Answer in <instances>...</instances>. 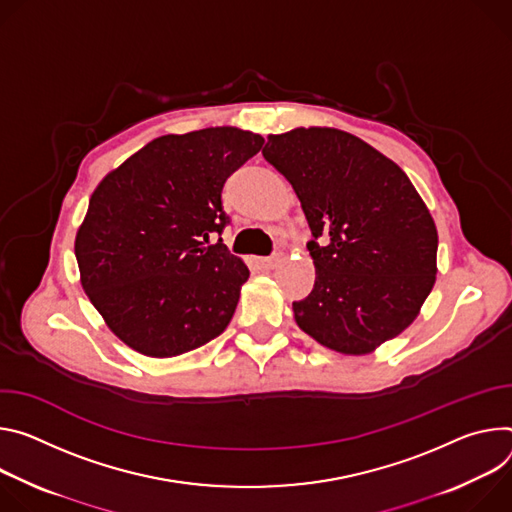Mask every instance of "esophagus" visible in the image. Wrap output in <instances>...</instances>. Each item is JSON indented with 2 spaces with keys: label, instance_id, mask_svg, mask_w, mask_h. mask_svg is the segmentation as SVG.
I'll list each match as a JSON object with an SVG mask.
<instances>
[{
  "label": "esophagus",
  "instance_id": "obj_1",
  "mask_svg": "<svg viewBox=\"0 0 512 512\" xmlns=\"http://www.w3.org/2000/svg\"><path fill=\"white\" fill-rule=\"evenodd\" d=\"M278 262H280V254H274V256H264V258H256V264H258L260 268H264V270H268V268H274Z\"/></svg>",
  "mask_w": 512,
  "mask_h": 512
}]
</instances>
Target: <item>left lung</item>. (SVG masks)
Masks as SVG:
<instances>
[{"label":"left lung","mask_w":512,"mask_h":512,"mask_svg":"<svg viewBox=\"0 0 512 512\" xmlns=\"http://www.w3.org/2000/svg\"><path fill=\"white\" fill-rule=\"evenodd\" d=\"M262 154L293 185L313 234L317 276L293 303L297 325L348 356L405 331L435 285L437 227L403 168L335 128L270 134Z\"/></svg>","instance_id":"left-lung-1"}]
</instances>
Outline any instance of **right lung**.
<instances>
[{
  "label": "right lung",
  "mask_w": 512,
  "mask_h": 512,
  "mask_svg": "<svg viewBox=\"0 0 512 512\" xmlns=\"http://www.w3.org/2000/svg\"><path fill=\"white\" fill-rule=\"evenodd\" d=\"M264 144L221 126L148 142L97 185L75 238L81 285L126 346L173 358L223 333L250 270L211 234L221 189Z\"/></svg>",
  "instance_id": "1"
}]
</instances>
